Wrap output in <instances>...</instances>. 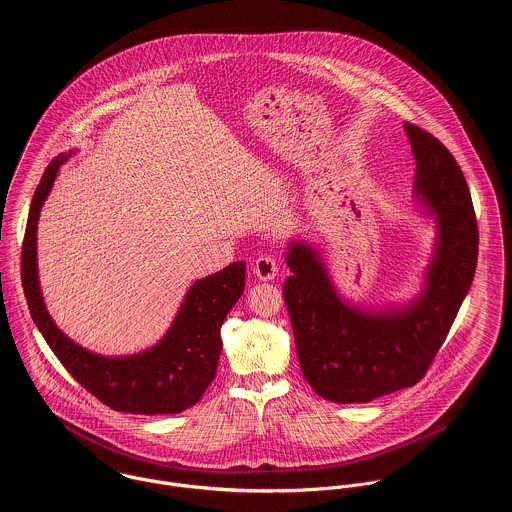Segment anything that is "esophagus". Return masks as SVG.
<instances>
[{
    "label": "esophagus",
    "instance_id": "1",
    "mask_svg": "<svg viewBox=\"0 0 512 512\" xmlns=\"http://www.w3.org/2000/svg\"><path fill=\"white\" fill-rule=\"evenodd\" d=\"M256 278H260L262 282H272L276 276H278V260L274 256H260L254 266H252Z\"/></svg>",
    "mask_w": 512,
    "mask_h": 512
}]
</instances>
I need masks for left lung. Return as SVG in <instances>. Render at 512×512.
Segmentation results:
<instances>
[{
  "label": "left lung",
  "mask_w": 512,
  "mask_h": 512,
  "mask_svg": "<svg viewBox=\"0 0 512 512\" xmlns=\"http://www.w3.org/2000/svg\"><path fill=\"white\" fill-rule=\"evenodd\" d=\"M418 161L416 193L438 215V250L422 297L404 311L368 315L343 303L315 252L295 242L284 299L299 366L325 400L370 402L420 382L471 288L479 228L467 181L449 149L404 124Z\"/></svg>",
  "instance_id": "1"
}]
</instances>
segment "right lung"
Returning <instances> with one entry per match:
<instances>
[{"instance_id":"1","label":"right lung","mask_w":512,"mask_h":512,"mask_svg":"<svg viewBox=\"0 0 512 512\" xmlns=\"http://www.w3.org/2000/svg\"><path fill=\"white\" fill-rule=\"evenodd\" d=\"M59 155L33 195L21 246V282L35 325L74 380L102 404L128 414H179L199 402L217 374L220 327L244 292L246 262H234L199 280L187 293L167 335L146 353L108 359L73 343L49 317L37 278V220L59 167Z\"/></svg>"}]
</instances>
